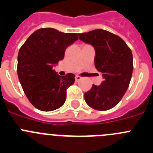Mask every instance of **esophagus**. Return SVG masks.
Masks as SVG:
<instances>
[{"label": "esophagus", "instance_id": "esophagus-1", "mask_svg": "<svg viewBox=\"0 0 153 153\" xmlns=\"http://www.w3.org/2000/svg\"><path fill=\"white\" fill-rule=\"evenodd\" d=\"M75 79H76V82H78V81H79V80H81V79H82V77H81L80 76L76 75V76Z\"/></svg>", "mask_w": 153, "mask_h": 153}]
</instances>
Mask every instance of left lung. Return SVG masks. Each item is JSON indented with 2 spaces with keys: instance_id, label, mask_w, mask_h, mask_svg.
Segmentation results:
<instances>
[{
  "instance_id": "left-lung-1",
  "label": "left lung",
  "mask_w": 153,
  "mask_h": 153,
  "mask_svg": "<svg viewBox=\"0 0 153 153\" xmlns=\"http://www.w3.org/2000/svg\"><path fill=\"white\" fill-rule=\"evenodd\" d=\"M78 36L81 41L94 47L95 66L104 78L101 85H92L85 92V101L96 110H109L117 105L128 89L134 68L132 51L121 38L104 29Z\"/></svg>"
}]
</instances>
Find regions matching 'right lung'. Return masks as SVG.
Listing matches in <instances>:
<instances>
[{
    "instance_id": "right-lung-1",
    "label": "right lung",
    "mask_w": 153,
    "mask_h": 153,
    "mask_svg": "<svg viewBox=\"0 0 153 153\" xmlns=\"http://www.w3.org/2000/svg\"><path fill=\"white\" fill-rule=\"evenodd\" d=\"M77 39L76 33L42 28L31 35L19 49L18 77L26 97L36 108L51 111L64 104L67 89L74 83L75 75L61 76L53 66L64 59L67 46Z\"/></svg>"
}]
</instances>
